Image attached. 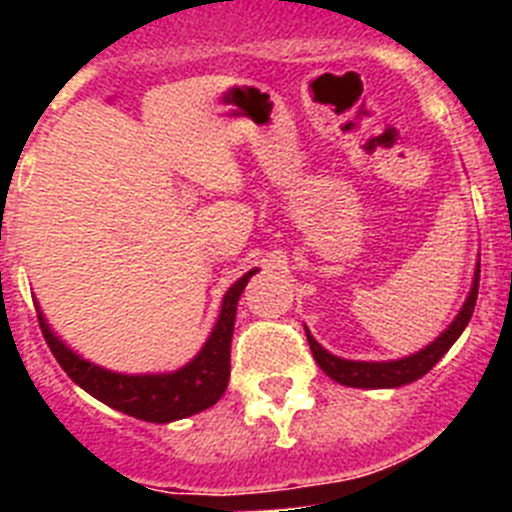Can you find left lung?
<instances>
[{
    "label": "left lung",
    "mask_w": 512,
    "mask_h": 512,
    "mask_svg": "<svg viewBox=\"0 0 512 512\" xmlns=\"http://www.w3.org/2000/svg\"><path fill=\"white\" fill-rule=\"evenodd\" d=\"M477 289H479V261L474 266L472 287H469V295L461 305V310L456 312V318L446 325L441 336L433 338L428 346H423L420 351L410 356H402V359H390V361H354V359H341V356L330 354L328 348L320 346L312 333L305 325V336L310 343V351L318 361V366L328 374L333 382L346 384V387H359V390H392V387H402V384H410L415 379L425 377L431 372L433 366L441 361V356L449 351L456 343V338L464 333L467 323L472 320L474 305H477Z\"/></svg>",
    "instance_id": "obj_1"
}]
</instances>
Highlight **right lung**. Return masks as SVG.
Listing matches in <instances>:
<instances>
[{"label":"right lung","mask_w":512,"mask_h":512,"mask_svg":"<svg viewBox=\"0 0 512 512\" xmlns=\"http://www.w3.org/2000/svg\"><path fill=\"white\" fill-rule=\"evenodd\" d=\"M259 269L246 271L230 289L225 292L220 315L207 336L200 354L187 361L174 372L156 374H125L112 372L104 366L81 359L76 351H71L61 338L45 323V315L38 310V323L43 330L45 343L53 351L61 369L79 384L81 390L97 397L99 402L110 405L112 410H120L125 415H133L148 423H171V420L189 418L194 413L212 408L223 392L228 390L230 379V341H233V325L238 300L248 279Z\"/></svg>","instance_id":"1"}]
</instances>
